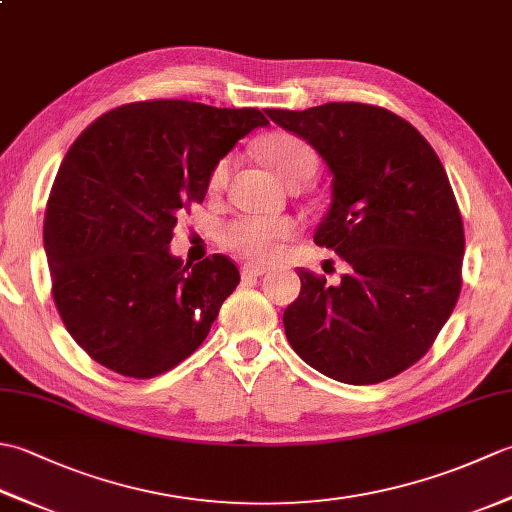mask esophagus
<instances>
[{
	"label": "esophagus",
	"mask_w": 512,
	"mask_h": 512,
	"mask_svg": "<svg viewBox=\"0 0 512 512\" xmlns=\"http://www.w3.org/2000/svg\"><path fill=\"white\" fill-rule=\"evenodd\" d=\"M268 273L266 266H257V264H244L242 266V277L244 279H257V277H264Z\"/></svg>",
	"instance_id": "obj_1"
}]
</instances>
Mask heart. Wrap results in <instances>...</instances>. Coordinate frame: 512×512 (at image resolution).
<instances>
[{"label": "heart", "instance_id": "b5f03b06", "mask_svg": "<svg viewBox=\"0 0 512 512\" xmlns=\"http://www.w3.org/2000/svg\"><path fill=\"white\" fill-rule=\"evenodd\" d=\"M262 156L266 165L273 169L286 184L310 180L317 171V154L314 149L292 134H273L262 143ZM233 158L224 156L211 171L209 187L213 191L222 189L231 173ZM295 233V224L281 217H259V215H242L235 222L226 226L224 242L242 257L253 262H268L279 250V242H284Z\"/></svg>", "mask_w": 512, "mask_h": 512}]
</instances>
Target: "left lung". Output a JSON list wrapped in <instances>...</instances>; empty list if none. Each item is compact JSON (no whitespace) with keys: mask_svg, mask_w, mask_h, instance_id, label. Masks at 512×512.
Here are the masks:
<instances>
[{"mask_svg":"<svg viewBox=\"0 0 512 512\" xmlns=\"http://www.w3.org/2000/svg\"><path fill=\"white\" fill-rule=\"evenodd\" d=\"M266 114L328 165L332 202L314 244L350 264L336 286L299 270L288 343L339 383H383L427 354L460 297L464 226L447 171L418 129L383 107Z\"/></svg>","mask_w":512,"mask_h":512,"instance_id":"8db88e82","label":"left lung"}]
</instances>
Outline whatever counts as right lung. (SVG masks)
Returning a JSON list of instances; mask_svg holds the SVG:
<instances>
[{"label":"right lung","mask_w":512,"mask_h":512,"mask_svg":"<svg viewBox=\"0 0 512 512\" xmlns=\"http://www.w3.org/2000/svg\"><path fill=\"white\" fill-rule=\"evenodd\" d=\"M266 125L255 107L165 99L116 107L74 140L43 248L65 328L96 363L154 378L202 345L239 270L224 255L184 264L169 250L173 228L204 200L217 162Z\"/></svg>","instance_id":"obj_1"}]
</instances>
